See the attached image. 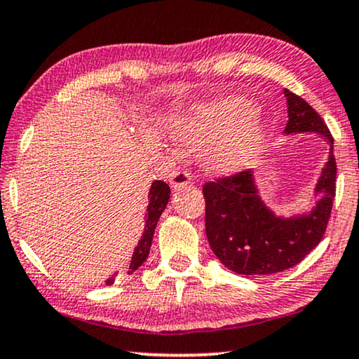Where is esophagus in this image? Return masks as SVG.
Instances as JSON below:
<instances>
[{
  "instance_id": "34e87169",
  "label": "esophagus",
  "mask_w": 359,
  "mask_h": 359,
  "mask_svg": "<svg viewBox=\"0 0 359 359\" xmlns=\"http://www.w3.org/2000/svg\"><path fill=\"white\" fill-rule=\"evenodd\" d=\"M169 182H170V185H172L174 190H180L194 182V175H191L190 170H175V172L170 175Z\"/></svg>"
}]
</instances>
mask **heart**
<instances>
[{
  "label": "heart",
  "instance_id": "1",
  "mask_svg": "<svg viewBox=\"0 0 359 359\" xmlns=\"http://www.w3.org/2000/svg\"><path fill=\"white\" fill-rule=\"evenodd\" d=\"M262 135L264 130L254 117V107L241 97L221 100L174 125V136L182 143L194 148L208 144L206 159L219 169L245 164Z\"/></svg>",
  "mask_w": 359,
  "mask_h": 359
}]
</instances>
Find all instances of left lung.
I'll use <instances>...</instances> for the list:
<instances>
[{
	"label": "left lung",
	"instance_id": "obj_1",
	"mask_svg": "<svg viewBox=\"0 0 359 359\" xmlns=\"http://www.w3.org/2000/svg\"><path fill=\"white\" fill-rule=\"evenodd\" d=\"M287 102L286 133L317 131L333 144L324 118L301 95L285 89ZM337 163L330 158L316 187L319 196L311 215L276 218L262 203L252 172L221 175L203 184L205 228L211 250L223 265L239 275H273L299 264L317 247L329 224L337 190Z\"/></svg>",
	"mask_w": 359,
	"mask_h": 359
}]
</instances>
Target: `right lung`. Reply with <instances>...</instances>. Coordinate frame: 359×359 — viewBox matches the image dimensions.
<instances>
[{
  "instance_id": "obj_1",
  "label": "right lung",
  "mask_w": 359,
  "mask_h": 359,
  "mask_svg": "<svg viewBox=\"0 0 359 359\" xmlns=\"http://www.w3.org/2000/svg\"><path fill=\"white\" fill-rule=\"evenodd\" d=\"M169 195H170V189L169 185L163 180H156L153 182L149 190V205H148V219H146V226H144V232L141 241L136 245V249L131 255L130 264H128V275L133 273L135 270H138L143 262L148 259L149 255V249L151 244H153V236H154V229L158 226V221L163 215V211L165 208L169 201ZM115 281V275L112 278L107 280V285H112Z\"/></svg>"
}]
</instances>
